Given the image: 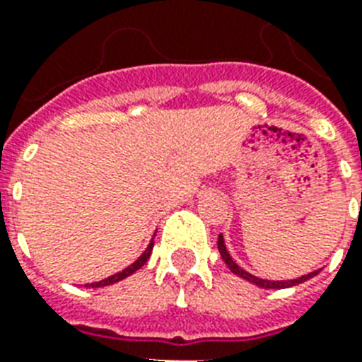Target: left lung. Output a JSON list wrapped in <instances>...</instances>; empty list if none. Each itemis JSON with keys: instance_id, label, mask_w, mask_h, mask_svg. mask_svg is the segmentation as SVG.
<instances>
[{"instance_id": "1", "label": "left lung", "mask_w": 362, "mask_h": 362, "mask_svg": "<svg viewBox=\"0 0 362 362\" xmlns=\"http://www.w3.org/2000/svg\"><path fill=\"white\" fill-rule=\"evenodd\" d=\"M218 250H220V255L223 259V263L229 267L233 274L242 278V280L250 281L253 286L257 287H263V289H286V287H293V286H298V284H303V281L310 280V278H314L315 274H320V270H314V272H310V274H304V276H298L295 280H264V278H259V276H253L252 272H247L240 267V264L231 257V253L227 250L226 246V240H223V235L218 237Z\"/></svg>"}]
</instances>
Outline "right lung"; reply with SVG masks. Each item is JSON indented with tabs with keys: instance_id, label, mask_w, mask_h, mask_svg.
<instances>
[{
	"instance_id": "add662e5",
	"label": "right lung",
	"mask_w": 362,
	"mask_h": 362,
	"mask_svg": "<svg viewBox=\"0 0 362 362\" xmlns=\"http://www.w3.org/2000/svg\"><path fill=\"white\" fill-rule=\"evenodd\" d=\"M156 237V235H153ZM152 247H153V238L150 240V244L146 246V250L139 255V259H135L133 263L129 264V267H125L124 270H120V272H116V274L109 276V278H105V280H99V281H92V284H84V287H93V289H98V287H107V286H112V284H118V281L125 280L127 276L135 274L136 270L142 269L144 267V263H146L148 259H150V253H152Z\"/></svg>"
}]
</instances>
